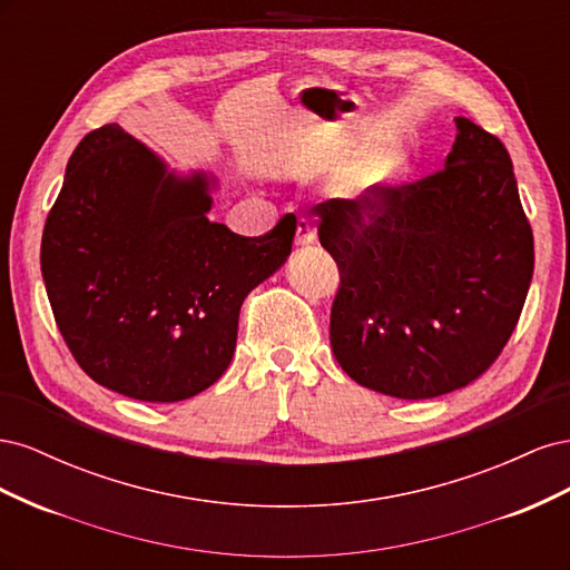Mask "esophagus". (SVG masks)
Segmentation results:
<instances>
[{
  "instance_id": "34e87169",
  "label": "esophagus",
  "mask_w": 570,
  "mask_h": 570,
  "mask_svg": "<svg viewBox=\"0 0 570 570\" xmlns=\"http://www.w3.org/2000/svg\"><path fill=\"white\" fill-rule=\"evenodd\" d=\"M314 243H316V233H314V228H312V223H308L306 218H299V220H297V235H295V245H297L299 249H304V247L314 245Z\"/></svg>"
}]
</instances>
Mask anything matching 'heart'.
I'll use <instances>...</instances> for the list:
<instances>
[{
  "mask_svg": "<svg viewBox=\"0 0 570 570\" xmlns=\"http://www.w3.org/2000/svg\"><path fill=\"white\" fill-rule=\"evenodd\" d=\"M404 168H406V164H404L402 154L392 151V154H387V157H383L381 161L373 166L371 178H373L375 185H394L396 180L402 178Z\"/></svg>",
  "mask_w": 570,
  "mask_h": 570,
  "instance_id": "heart-1",
  "label": "heart"
}]
</instances>
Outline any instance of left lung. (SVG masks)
Here are the masks:
<instances>
[{
  "instance_id": "left-lung-1",
  "label": "left lung",
  "mask_w": 570,
  "mask_h": 570,
  "mask_svg": "<svg viewBox=\"0 0 570 570\" xmlns=\"http://www.w3.org/2000/svg\"><path fill=\"white\" fill-rule=\"evenodd\" d=\"M454 120L438 174L314 206L340 268L333 354L352 381L396 400H430L485 373L532 281V230L509 151L473 120Z\"/></svg>"
}]
</instances>
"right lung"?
<instances>
[{
    "label": "right lung",
    "instance_id": "right-lung-1",
    "mask_svg": "<svg viewBox=\"0 0 570 570\" xmlns=\"http://www.w3.org/2000/svg\"><path fill=\"white\" fill-rule=\"evenodd\" d=\"M216 178L178 176L118 124L88 132L42 233L59 331L95 383L183 402L226 373L249 292L292 252L297 218L243 237L209 220Z\"/></svg>",
    "mask_w": 570,
    "mask_h": 570
}]
</instances>
